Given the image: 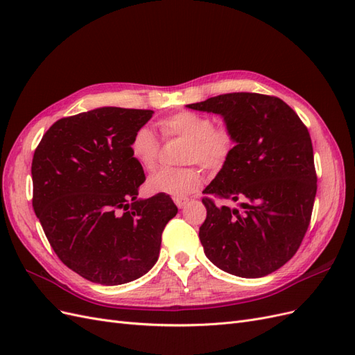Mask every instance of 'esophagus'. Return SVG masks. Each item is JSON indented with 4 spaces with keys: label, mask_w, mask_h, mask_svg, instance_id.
<instances>
[{
    "label": "esophagus",
    "mask_w": 355,
    "mask_h": 355,
    "mask_svg": "<svg viewBox=\"0 0 355 355\" xmlns=\"http://www.w3.org/2000/svg\"><path fill=\"white\" fill-rule=\"evenodd\" d=\"M189 200L188 198H175V204L179 209H185L188 206Z\"/></svg>",
    "instance_id": "1"
}]
</instances>
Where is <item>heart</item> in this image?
Instances as JSON below:
<instances>
[{
  "mask_svg": "<svg viewBox=\"0 0 355 355\" xmlns=\"http://www.w3.org/2000/svg\"><path fill=\"white\" fill-rule=\"evenodd\" d=\"M161 132L167 137L176 136L189 141L184 161L187 164H201L206 168L220 167L234 148V137L228 128L214 127L209 115L197 112H178L159 121ZM132 158L139 167L151 171L155 168L159 142L148 125L139 127L133 133L130 146ZM202 175L196 167L159 168L148 179V188L157 194L185 198L201 187Z\"/></svg>",
  "mask_w": 355,
  "mask_h": 355,
  "instance_id": "heart-1",
  "label": "heart"
}]
</instances>
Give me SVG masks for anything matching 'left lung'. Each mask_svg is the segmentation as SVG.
I'll list each match as a JSON object with an SVG mask.
<instances>
[{
	"label": "left lung",
	"mask_w": 355,
	"mask_h": 355,
	"mask_svg": "<svg viewBox=\"0 0 355 355\" xmlns=\"http://www.w3.org/2000/svg\"><path fill=\"white\" fill-rule=\"evenodd\" d=\"M187 108L218 114L235 146L202 194L239 201L240 209L202 198L200 241L222 271L257 278L277 271L299 249L317 192L308 128L282 99L228 93Z\"/></svg>",
	"instance_id": "obj_1"
}]
</instances>
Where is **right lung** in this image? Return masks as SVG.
I'll return each instance as SVG.
<instances>
[{
    "instance_id": "obj_1",
    "label": "right lung",
    "mask_w": 355,
    "mask_h": 355,
    "mask_svg": "<svg viewBox=\"0 0 355 355\" xmlns=\"http://www.w3.org/2000/svg\"><path fill=\"white\" fill-rule=\"evenodd\" d=\"M153 114L103 106L62 118L35 149L32 206L59 259L89 282L116 286L145 275L178 213L166 194L137 198L145 173L128 146Z\"/></svg>"
}]
</instances>
